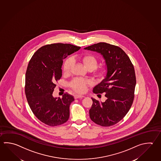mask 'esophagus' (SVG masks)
<instances>
[{
	"label": "esophagus",
	"instance_id": "obj_1",
	"mask_svg": "<svg viewBox=\"0 0 161 161\" xmlns=\"http://www.w3.org/2000/svg\"><path fill=\"white\" fill-rule=\"evenodd\" d=\"M83 97H84V96H82V95H79V94H76V95H75V96H74V98H75V99H77V98H82Z\"/></svg>",
	"mask_w": 161,
	"mask_h": 161
}]
</instances>
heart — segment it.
<instances>
[{"instance_id":"b5f03b06","label":"heart","mask_w":161,"mask_h":161,"mask_svg":"<svg viewBox=\"0 0 161 161\" xmlns=\"http://www.w3.org/2000/svg\"><path fill=\"white\" fill-rule=\"evenodd\" d=\"M80 60L88 70H91L93 75L96 79H103L106 76L108 71V68L106 65H103L97 68L98 61L96 58L92 55H84L79 57ZM72 65V61L70 58H68L65 61L63 65V70L64 73L69 72L70 68ZM89 82L88 80L80 78H75L72 80L69 84L70 88L78 93L85 92L86 88Z\"/></svg>"}]
</instances>
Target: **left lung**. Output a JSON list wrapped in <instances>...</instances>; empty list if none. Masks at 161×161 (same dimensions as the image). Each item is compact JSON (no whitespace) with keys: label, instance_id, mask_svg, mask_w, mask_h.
I'll return each mask as SVG.
<instances>
[{"label":"left lung","instance_id":"left-lung-1","mask_svg":"<svg viewBox=\"0 0 161 161\" xmlns=\"http://www.w3.org/2000/svg\"><path fill=\"white\" fill-rule=\"evenodd\" d=\"M84 49L100 53L108 68L106 77L93 90L95 94L103 93L106 101L100 103L92 98L90 118L102 126H112L124 117L133 103L136 84L133 65L118 46L101 42Z\"/></svg>","mask_w":161,"mask_h":161}]
</instances>
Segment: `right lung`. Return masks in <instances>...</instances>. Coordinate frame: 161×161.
I'll list each match as a JSON object with an SVG mask.
<instances>
[{
  "label": "right lung",
  "instance_id": "right-lung-1",
  "mask_svg": "<svg viewBox=\"0 0 161 161\" xmlns=\"http://www.w3.org/2000/svg\"><path fill=\"white\" fill-rule=\"evenodd\" d=\"M81 47L54 43L42 46L31 58L25 73V93L34 115L50 126L64 124L69 118L72 96L66 93L60 98L52 93L62 76L63 60Z\"/></svg>",
  "mask_w": 161,
  "mask_h": 161
}]
</instances>
